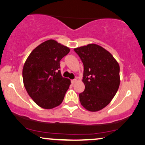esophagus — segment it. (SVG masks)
Here are the masks:
<instances>
[{"instance_id":"esophagus-1","label":"esophagus","mask_w":145,"mask_h":145,"mask_svg":"<svg viewBox=\"0 0 145 145\" xmlns=\"http://www.w3.org/2000/svg\"><path fill=\"white\" fill-rule=\"evenodd\" d=\"M76 81H77V80L76 79H75V80H72L71 81V84H75V83L76 82Z\"/></svg>"}]
</instances>
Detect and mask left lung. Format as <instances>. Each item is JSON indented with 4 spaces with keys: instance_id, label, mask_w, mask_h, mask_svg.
Instances as JSON below:
<instances>
[{
    "instance_id": "8db88e82",
    "label": "left lung",
    "mask_w": 145,
    "mask_h": 145,
    "mask_svg": "<svg viewBox=\"0 0 145 145\" xmlns=\"http://www.w3.org/2000/svg\"><path fill=\"white\" fill-rule=\"evenodd\" d=\"M84 64V92L79 94L85 109L98 111L109 104L120 84V67L111 53L95 44L75 48Z\"/></svg>"
}]
</instances>
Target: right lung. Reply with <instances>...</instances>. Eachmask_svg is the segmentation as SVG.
I'll use <instances>...</instances> for the list:
<instances>
[{
    "label": "right lung",
    "mask_w": 145,
    "mask_h": 145,
    "mask_svg": "<svg viewBox=\"0 0 145 145\" xmlns=\"http://www.w3.org/2000/svg\"><path fill=\"white\" fill-rule=\"evenodd\" d=\"M67 46L49 40L37 46L25 61L23 82L30 97L46 109L62 103L71 82L61 76L59 61L69 52Z\"/></svg>",
    "instance_id": "add662e5"
}]
</instances>
